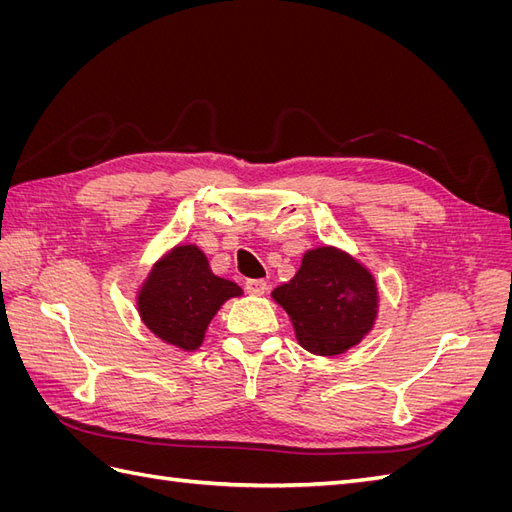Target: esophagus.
<instances>
[{
    "label": "esophagus",
    "mask_w": 512,
    "mask_h": 512,
    "mask_svg": "<svg viewBox=\"0 0 512 512\" xmlns=\"http://www.w3.org/2000/svg\"><path fill=\"white\" fill-rule=\"evenodd\" d=\"M245 292L252 294V297H260V294L267 292V282L265 280H247Z\"/></svg>",
    "instance_id": "esophagus-1"
}]
</instances>
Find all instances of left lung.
I'll return each mask as SVG.
<instances>
[{
    "instance_id": "left-lung-1",
    "label": "left lung",
    "mask_w": 512,
    "mask_h": 512,
    "mask_svg": "<svg viewBox=\"0 0 512 512\" xmlns=\"http://www.w3.org/2000/svg\"><path fill=\"white\" fill-rule=\"evenodd\" d=\"M273 299L286 309L299 344L320 356L359 344L378 314L374 275L335 247L309 250L297 275L273 290Z\"/></svg>"
}]
</instances>
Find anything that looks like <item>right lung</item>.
Segmentation results:
<instances>
[{
    "instance_id": "right-lung-1",
    "label": "right lung",
    "mask_w": 512,
    "mask_h": 512,
    "mask_svg": "<svg viewBox=\"0 0 512 512\" xmlns=\"http://www.w3.org/2000/svg\"><path fill=\"white\" fill-rule=\"evenodd\" d=\"M239 294L235 282L211 273L196 245H177L151 269L138 292V314L166 344L196 350L222 303Z\"/></svg>"
}]
</instances>
